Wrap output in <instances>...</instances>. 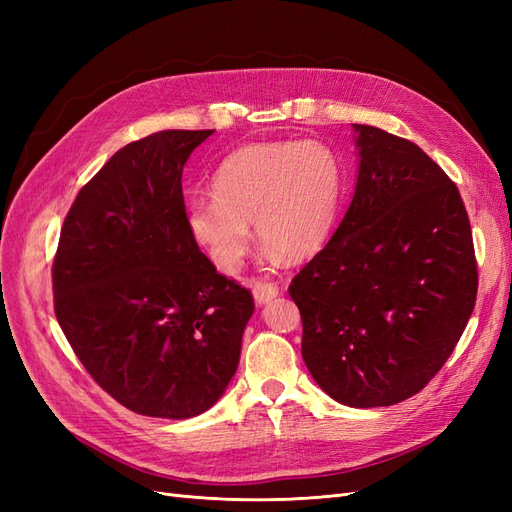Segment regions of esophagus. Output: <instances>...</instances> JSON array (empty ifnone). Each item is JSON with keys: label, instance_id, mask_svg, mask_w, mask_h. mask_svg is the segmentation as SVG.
<instances>
[{"label": "esophagus", "instance_id": "esophagus-1", "mask_svg": "<svg viewBox=\"0 0 512 512\" xmlns=\"http://www.w3.org/2000/svg\"><path fill=\"white\" fill-rule=\"evenodd\" d=\"M252 290H254V299H256L258 305H265L271 299H275L277 294H280V288L273 286V284H262V282H254Z\"/></svg>", "mask_w": 512, "mask_h": 512}]
</instances>
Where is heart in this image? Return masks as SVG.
<instances>
[{
  "label": "heart",
  "instance_id": "obj_1",
  "mask_svg": "<svg viewBox=\"0 0 512 512\" xmlns=\"http://www.w3.org/2000/svg\"><path fill=\"white\" fill-rule=\"evenodd\" d=\"M213 198L188 205V230L215 267L235 273L250 252V224L271 256H314L327 243L342 200L344 168L318 141L254 143L237 149L213 177Z\"/></svg>",
  "mask_w": 512,
  "mask_h": 512
}]
</instances>
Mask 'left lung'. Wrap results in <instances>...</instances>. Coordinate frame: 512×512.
Returning a JSON list of instances; mask_svg holds the SVG:
<instances>
[{"mask_svg":"<svg viewBox=\"0 0 512 512\" xmlns=\"http://www.w3.org/2000/svg\"><path fill=\"white\" fill-rule=\"evenodd\" d=\"M352 128V203L288 292L320 389L344 406L378 408L438 374L472 316L478 271L466 207L444 170L406 138Z\"/></svg>","mask_w":512,"mask_h":512,"instance_id":"8db88e82","label":"left lung"}]
</instances>
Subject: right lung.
Here are the masks:
<instances>
[{"label":"right lung","instance_id":"right-lung-1","mask_svg":"<svg viewBox=\"0 0 512 512\" xmlns=\"http://www.w3.org/2000/svg\"><path fill=\"white\" fill-rule=\"evenodd\" d=\"M213 130H162L119 149L66 215L55 316L102 389L136 414L192 418L232 380L252 292L188 230L181 173Z\"/></svg>","mask_w":512,"mask_h":512}]
</instances>
